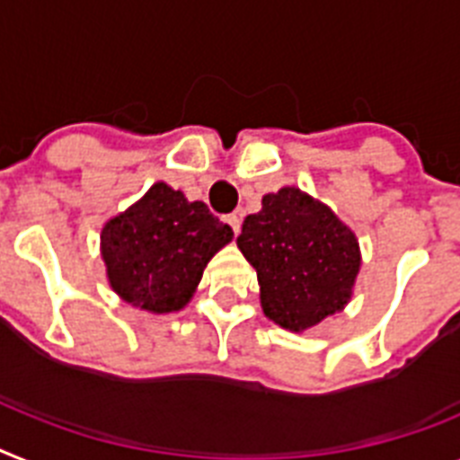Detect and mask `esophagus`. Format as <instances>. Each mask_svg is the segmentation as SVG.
Listing matches in <instances>:
<instances>
[{
	"instance_id": "1",
	"label": "esophagus",
	"mask_w": 460,
	"mask_h": 460,
	"mask_svg": "<svg viewBox=\"0 0 460 460\" xmlns=\"http://www.w3.org/2000/svg\"><path fill=\"white\" fill-rule=\"evenodd\" d=\"M226 224H229L231 229H234V234H238V231H241V217H238V215H226Z\"/></svg>"
}]
</instances>
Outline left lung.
Wrapping results in <instances>:
<instances>
[{
	"mask_svg": "<svg viewBox=\"0 0 460 460\" xmlns=\"http://www.w3.org/2000/svg\"><path fill=\"white\" fill-rule=\"evenodd\" d=\"M236 243L257 269L264 314L285 330L318 325L349 304L360 271L358 241L330 208L299 189L266 194Z\"/></svg>",
	"mask_w": 460,
	"mask_h": 460,
	"instance_id": "8db88e82",
	"label": "left lung"
}]
</instances>
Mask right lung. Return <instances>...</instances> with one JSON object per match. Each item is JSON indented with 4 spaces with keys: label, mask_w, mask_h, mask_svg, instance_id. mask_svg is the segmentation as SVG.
<instances>
[{
    "label": "right lung",
    "mask_w": 460,
    "mask_h": 460,
    "mask_svg": "<svg viewBox=\"0 0 460 460\" xmlns=\"http://www.w3.org/2000/svg\"><path fill=\"white\" fill-rule=\"evenodd\" d=\"M234 238L206 203L156 182L102 229V260L111 289L152 314L180 311L200 283L212 254Z\"/></svg>",
    "instance_id": "1"
}]
</instances>
